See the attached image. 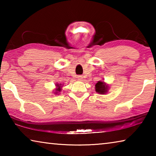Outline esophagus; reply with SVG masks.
Instances as JSON below:
<instances>
[{"label": "esophagus", "instance_id": "1", "mask_svg": "<svg viewBox=\"0 0 156 156\" xmlns=\"http://www.w3.org/2000/svg\"><path fill=\"white\" fill-rule=\"evenodd\" d=\"M78 79L79 80H83V76H78Z\"/></svg>", "mask_w": 156, "mask_h": 156}]
</instances>
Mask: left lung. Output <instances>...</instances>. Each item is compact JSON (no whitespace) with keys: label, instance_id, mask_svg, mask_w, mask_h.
<instances>
[{"label":"left lung","instance_id":"left-lung-1","mask_svg":"<svg viewBox=\"0 0 156 156\" xmlns=\"http://www.w3.org/2000/svg\"><path fill=\"white\" fill-rule=\"evenodd\" d=\"M109 84L105 83L104 81H98L95 85V89L97 93L100 94H105L109 90Z\"/></svg>","mask_w":156,"mask_h":156}]
</instances>
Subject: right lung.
<instances>
[{"label": "right lung", "mask_w": 156, "mask_h": 156, "mask_svg": "<svg viewBox=\"0 0 156 156\" xmlns=\"http://www.w3.org/2000/svg\"><path fill=\"white\" fill-rule=\"evenodd\" d=\"M56 88L54 89V91H54V94H58V95L59 94V93L60 91H61V89H62V84H58V83H56Z\"/></svg>", "instance_id": "obj_1"}]
</instances>
